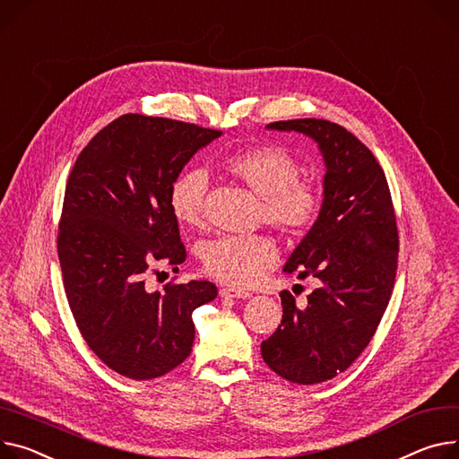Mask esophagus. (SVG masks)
<instances>
[{
  "mask_svg": "<svg viewBox=\"0 0 459 459\" xmlns=\"http://www.w3.org/2000/svg\"><path fill=\"white\" fill-rule=\"evenodd\" d=\"M221 296L222 298H230V299H246V298H250L252 294L248 292V290H242V289H230V287H224V289H221Z\"/></svg>",
  "mask_w": 459,
  "mask_h": 459,
  "instance_id": "esophagus-1",
  "label": "esophagus"
}]
</instances>
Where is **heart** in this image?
I'll return each instance as SVG.
<instances>
[{"label":"heart","instance_id":"1","mask_svg":"<svg viewBox=\"0 0 459 459\" xmlns=\"http://www.w3.org/2000/svg\"><path fill=\"white\" fill-rule=\"evenodd\" d=\"M221 167L261 196L263 217L285 233L307 231L320 213V196L314 186L299 178L298 161L279 147L259 145L226 154ZM207 176L191 169L176 178L169 191L174 221L186 228L204 222ZM205 272L231 287H246L277 261V248L264 235H224L200 248Z\"/></svg>","mask_w":459,"mask_h":459}]
</instances>
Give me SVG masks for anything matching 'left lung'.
I'll use <instances>...</instances> for the list:
<instances>
[{
	"label": "left lung",
	"instance_id": "8db88e82",
	"mask_svg": "<svg viewBox=\"0 0 459 459\" xmlns=\"http://www.w3.org/2000/svg\"><path fill=\"white\" fill-rule=\"evenodd\" d=\"M266 128L310 137L325 163L318 219L283 266L299 279L316 277L320 287L305 308L281 292L283 320L261 343L263 360L279 377L318 384L359 359L392 298L399 254L392 195L371 151L343 126L292 119Z\"/></svg>",
	"mask_w": 459,
	"mask_h": 459
}]
</instances>
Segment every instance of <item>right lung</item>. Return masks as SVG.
<instances>
[{
	"instance_id": "obj_1",
	"label": "right lung",
	"mask_w": 459,
	"mask_h": 459,
	"mask_svg": "<svg viewBox=\"0 0 459 459\" xmlns=\"http://www.w3.org/2000/svg\"><path fill=\"white\" fill-rule=\"evenodd\" d=\"M221 130L126 114L79 154L65 186L58 261L77 327L95 355L132 380L158 378L193 349V310L217 298L209 281L145 287L156 263L186 261L169 191Z\"/></svg>"
}]
</instances>
